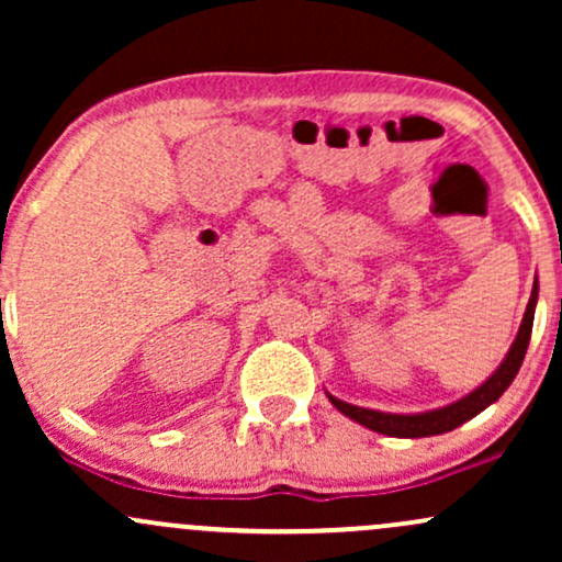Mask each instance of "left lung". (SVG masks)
I'll return each instance as SVG.
<instances>
[{
    "instance_id": "8db88e82",
    "label": "left lung",
    "mask_w": 562,
    "mask_h": 562,
    "mask_svg": "<svg viewBox=\"0 0 562 562\" xmlns=\"http://www.w3.org/2000/svg\"><path fill=\"white\" fill-rule=\"evenodd\" d=\"M537 295H539V288L533 285L531 299H528V306L524 314V325H520L518 338H515L513 348H509L505 362L499 364V370H496L494 375L481 385V389H475L470 396L462 398V402L449 404V406H443V409H436V412H425V415H385V412L362 409V406L346 404L335 396H330V402L338 406L344 415L351 417V420L362 423L364 428L378 430V434H385V436L423 438V436H436V434H447V430H454L457 425L468 423L470 417H475L479 412L486 409L488 404H494L496 398L507 391V385L513 383V378L518 375L520 364H524V357H526L528 340H531Z\"/></svg>"
}]
</instances>
